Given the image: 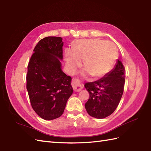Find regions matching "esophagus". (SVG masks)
Instances as JSON below:
<instances>
[{"mask_svg": "<svg viewBox=\"0 0 151 151\" xmlns=\"http://www.w3.org/2000/svg\"><path fill=\"white\" fill-rule=\"evenodd\" d=\"M72 85L73 87V89L76 92H79L83 88V85L81 84L78 79H73L72 81Z\"/></svg>", "mask_w": 151, "mask_h": 151, "instance_id": "obj_1", "label": "esophagus"}]
</instances>
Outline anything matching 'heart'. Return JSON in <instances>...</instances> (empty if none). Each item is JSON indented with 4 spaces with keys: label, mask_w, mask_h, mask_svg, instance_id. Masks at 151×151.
<instances>
[{
    "label": "heart",
    "mask_w": 151,
    "mask_h": 151,
    "mask_svg": "<svg viewBox=\"0 0 151 151\" xmlns=\"http://www.w3.org/2000/svg\"><path fill=\"white\" fill-rule=\"evenodd\" d=\"M117 58V49L112 42L98 39L80 40L73 49L65 52L66 66L70 73H73L83 61L85 68L83 75L91 74L99 78L108 73Z\"/></svg>",
    "instance_id": "b5f03b06"
}]
</instances>
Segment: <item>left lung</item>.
Masks as SVG:
<instances>
[{
	"mask_svg": "<svg viewBox=\"0 0 151 151\" xmlns=\"http://www.w3.org/2000/svg\"><path fill=\"white\" fill-rule=\"evenodd\" d=\"M125 85V68L118 59L111 71L94 82L86 83L85 87L90 98L85 105L88 114L103 119L114 112L121 100Z\"/></svg>",
	"mask_w": 151,
	"mask_h": 151,
	"instance_id": "1",
	"label": "left lung"
}]
</instances>
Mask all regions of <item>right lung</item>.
Listing matches in <instances>:
<instances>
[{"label": "right lung", "instance_id": "obj_1", "mask_svg": "<svg viewBox=\"0 0 151 151\" xmlns=\"http://www.w3.org/2000/svg\"><path fill=\"white\" fill-rule=\"evenodd\" d=\"M63 39L46 37L33 50L26 76L30 103L37 114L45 120L59 118L73 93L71 77L62 70Z\"/></svg>", "mask_w": 151, "mask_h": 151}]
</instances>
